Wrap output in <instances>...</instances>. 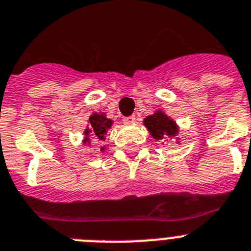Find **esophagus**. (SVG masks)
<instances>
[{"instance_id": "1", "label": "esophagus", "mask_w": 251, "mask_h": 251, "mask_svg": "<svg viewBox=\"0 0 251 251\" xmlns=\"http://www.w3.org/2000/svg\"><path fill=\"white\" fill-rule=\"evenodd\" d=\"M123 121H124V124H126V125H131V124L135 123V116L124 117Z\"/></svg>"}]
</instances>
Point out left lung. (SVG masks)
Listing matches in <instances>:
<instances>
[{
  "instance_id": "1",
  "label": "left lung",
  "mask_w": 251,
  "mask_h": 251,
  "mask_svg": "<svg viewBox=\"0 0 251 251\" xmlns=\"http://www.w3.org/2000/svg\"><path fill=\"white\" fill-rule=\"evenodd\" d=\"M143 123L152 139L163 140L162 144L168 140H176V143L179 144V138H178L179 126L173 119L168 116L164 111H154L152 115H149L144 119Z\"/></svg>"
}]
</instances>
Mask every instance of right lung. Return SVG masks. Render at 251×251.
<instances>
[{"label": "right lung", "instance_id": "1", "mask_svg": "<svg viewBox=\"0 0 251 251\" xmlns=\"http://www.w3.org/2000/svg\"><path fill=\"white\" fill-rule=\"evenodd\" d=\"M112 120L107 119L104 112H93L88 119V125L84 128V138L82 143L88 147L92 144V140H96L97 143H103L107 131L112 127ZM106 149L107 147L104 145V147L100 148V151L104 152Z\"/></svg>", "mask_w": 251, "mask_h": 251}]
</instances>
